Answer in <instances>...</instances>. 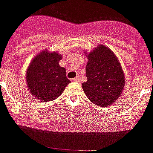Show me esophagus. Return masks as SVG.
I'll use <instances>...</instances> for the list:
<instances>
[{
	"label": "esophagus",
	"instance_id": "1",
	"mask_svg": "<svg viewBox=\"0 0 153 153\" xmlns=\"http://www.w3.org/2000/svg\"><path fill=\"white\" fill-rule=\"evenodd\" d=\"M72 81H74V82H76V81H80V76H77L76 77L73 78V79H72Z\"/></svg>",
	"mask_w": 153,
	"mask_h": 153
}]
</instances>
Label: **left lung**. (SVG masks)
Returning a JSON list of instances; mask_svg holds the SVG:
<instances>
[{
  "mask_svg": "<svg viewBox=\"0 0 153 153\" xmlns=\"http://www.w3.org/2000/svg\"><path fill=\"white\" fill-rule=\"evenodd\" d=\"M85 53L87 81L82 89L88 99L95 105L106 107L113 104L121 97L126 80L123 69L112 50L99 45L92 51Z\"/></svg>",
  "mask_w": 153,
  "mask_h": 153,
  "instance_id": "1",
  "label": "left lung"
}]
</instances>
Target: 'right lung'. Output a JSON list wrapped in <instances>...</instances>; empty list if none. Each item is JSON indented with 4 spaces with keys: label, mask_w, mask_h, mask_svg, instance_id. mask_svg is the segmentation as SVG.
Wrapping results in <instances>:
<instances>
[{
    "label": "right lung",
    "mask_w": 153,
    "mask_h": 153,
    "mask_svg": "<svg viewBox=\"0 0 153 153\" xmlns=\"http://www.w3.org/2000/svg\"><path fill=\"white\" fill-rule=\"evenodd\" d=\"M62 55L44 50L31 61L26 72L29 92L36 100L49 102L60 96L71 82L66 76V69L60 67Z\"/></svg>",
    "instance_id": "right-lung-1"
}]
</instances>
